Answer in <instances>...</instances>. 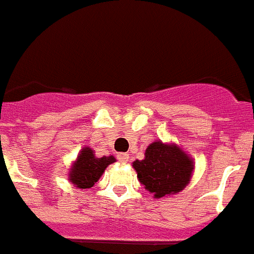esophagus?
<instances>
[{
  "instance_id": "obj_1",
  "label": "esophagus",
  "mask_w": 254,
  "mask_h": 254,
  "mask_svg": "<svg viewBox=\"0 0 254 254\" xmlns=\"http://www.w3.org/2000/svg\"><path fill=\"white\" fill-rule=\"evenodd\" d=\"M128 158H129V156L127 154V153H119L118 154V160L121 161L122 163L128 162Z\"/></svg>"
}]
</instances>
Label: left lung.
I'll return each instance as SVG.
<instances>
[{"label": "left lung", "instance_id": "8db88e82", "mask_svg": "<svg viewBox=\"0 0 254 254\" xmlns=\"http://www.w3.org/2000/svg\"><path fill=\"white\" fill-rule=\"evenodd\" d=\"M132 166L145 190L154 198H161L187 187L194 165L192 158L175 144L154 141L146 148L145 158L136 160Z\"/></svg>", "mask_w": 254, "mask_h": 254}]
</instances>
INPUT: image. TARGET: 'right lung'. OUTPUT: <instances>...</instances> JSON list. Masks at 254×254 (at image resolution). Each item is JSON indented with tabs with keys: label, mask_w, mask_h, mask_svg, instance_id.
Instances as JSON below:
<instances>
[{
	"label": "right lung",
	"mask_w": 254,
	"mask_h": 254,
	"mask_svg": "<svg viewBox=\"0 0 254 254\" xmlns=\"http://www.w3.org/2000/svg\"><path fill=\"white\" fill-rule=\"evenodd\" d=\"M115 162L113 156H104L97 158L94 156V152L91 148L84 146L80 150L76 161L72 163L70 173H68V180L76 186L77 188H91L104 174L105 169Z\"/></svg>",
	"instance_id": "add662e5"
}]
</instances>
